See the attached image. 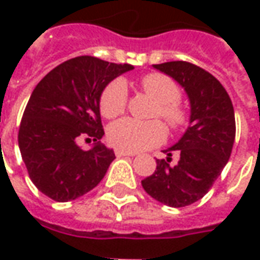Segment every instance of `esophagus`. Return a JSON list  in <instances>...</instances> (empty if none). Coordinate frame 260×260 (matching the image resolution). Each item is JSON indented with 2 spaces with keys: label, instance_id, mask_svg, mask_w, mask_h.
<instances>
[{
  "label": "esophagus",
  "instance_id": "esophagus-1",
  "mask_svg": "<svg viewBox=\"0 0 260 260\" xmlns=\"http://www.w3.org/2000/svg\"><path fill=\"white\" fill-rule=\"evenodd\" d=\"M115 155H117L118 157H122V156H135V153H131V152H125V150L117 149V150H115Z\"/></svg>",
  "mask_w": 260,
  "mask_h": 260
}]
</instances>
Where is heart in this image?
I'll return each mask as SVG.
<instances>
[{
    "label": "heart",
    "mask_w": 260,
    "mask_h": 260,
    "mask_svg": "<svg viewBox=\"0 0 260 260\" xmlns=\"http://www.w3.org/2000/svg\"><path fill=\"white\" fill-rule=\"evenodd\" d=\"M146 94L157 103L153 115L165 119L170 128H180L186 122V112L177 104L180 101V88L168 76L150 73L141 80ZM128 103V87L122 79L111 81L101 94L100 110L107 118L121 115ZM166 129L160 121L141 122L132 118L119 119L108 129V139L112 146L125 152H141L153 148L165 141Z\"/></svg>",
    "instance_id": "1"
}]
</instances>
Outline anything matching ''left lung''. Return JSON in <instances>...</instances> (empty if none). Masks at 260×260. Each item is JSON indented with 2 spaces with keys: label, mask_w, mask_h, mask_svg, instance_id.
Masks as SVG:
<instances>
[{
  "label": "left lung",
  "mask_w": 260,
  "mask_h": 260,
  "mask_svg": "<svg viewBox=\"0 0 260 260\" xmlns=\"http://www.w3.org/2000/svg\"><path fill=\"white\" fill-rule=\"evenodd\" d=\"M176 80L190 101V125L179 142L156 159L155 173L143 179L145 191L169 207H186L203 199L230 159L235 141V114L222 84L204 69L187 61L153 64ZM181 159L168 163L171 152Z\"/></svg>",
  "instance_id": "left-lung-1"
}]
</instances>
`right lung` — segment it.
Returning a JSON list of instances; mask_svg holds the SVG:
<instances>
[{
    "mask_svg": "<svg viewBox=\"0 0 260 260\" xmlns=\"http://www.w3.org/2000/svg\"><path fill=\"white\" fill-rule=\"evenodd\" d=\"M132 69L79 56L54 67L32 91L18 143L30 180L49 199L72 201L103 180L115 153L100 142V99L112 80ZM86 136L96 142L90 151L78 146Z\"/></svg>",
    "mask_w": 260,
    "mask_h": 260,
    "instance_id": "1",
    "label": "right lung"
}]
</instances>
